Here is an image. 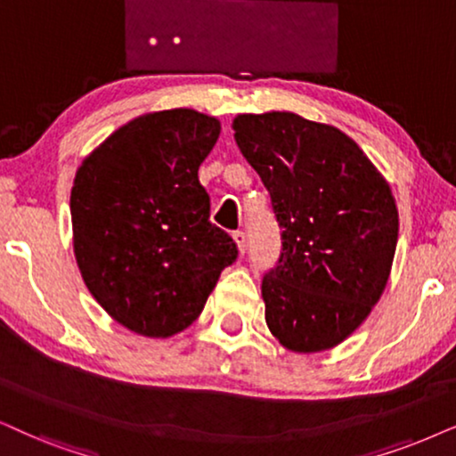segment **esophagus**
<instances>
[{
	"label": "esophagus",
	"instance_id": "1",
	"mask_svg": "<svg viewBox=\"0 0 456 456\" xmlns=\"http://www.w3.org/2000/svg\"><path fill=\"white\" fill-rule=\"evenodd\" d=\"M233 241H235V246H238L240 255H244V252H246V235H244V232H235Z\"/></svg>",
	"mask_w": 456,
	"mask_h": 456
}]
</instances>
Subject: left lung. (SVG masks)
<instances>
[{
    "instance_id": "obj_1",
    "label": "left lung",
    "mask_w": 456,
    "mask_h": 456,
    "mask_svg": "<svg viewBox=\"0 0 456 456\" xmlns=\"http://www.w3.org/2000/svg\"><path fill=\"white\" fill-rule=\"evenodd\" d=\"M233 130L281 229L261 286L265 322L295 354L337 347L387 286L400 232L389 183L334 126L269 111L238 115Z\"/></svg>"
}]
</instances>
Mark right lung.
<instances>
[{
  "instance_id": "obj_1",
  "label": "right lung",
  "mask_w": 456,
  "mask_h": 456,
  "mask_svg": "<svg viewBox=\"0 0 456 456\" xmlns=\"http://www.w3.org/2000/svg\"><path fill=\"white\" fill-rule=\"evenodd\" d=\"M221 122L195 109L138 115L82 161L71 187L73 252L111 318L149 338L191 326L238 258L210 223L198 170Z\"/></svg>"
}]
</instances>
